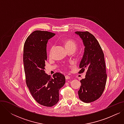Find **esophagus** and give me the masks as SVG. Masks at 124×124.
<instances>
[{
    "label": "esophagus",
    "instance_id": "obj_1",
    "mask_svg": "<svg viewBox=\"0 0 124 124\" xmlns=\"http://www.w3.org/2000/svg\"><path fill=\"white\" fill-rule=\"evenodd\" d=\"M65 78H66V79H69L70 78V76H69L68 75H66L65 76Z\"/></svg>",
    "mask_w": 124,
    "mask_h": 124
}]
</instances>
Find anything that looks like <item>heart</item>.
Returning <instances> with one entry per match:
<instances>
[{"label": "heart", "mask_w": 124, "mask_h": 124, "mask_svg": "<svg viewBox=\"0 0 124 124\" xmlns=\"http://www.w3.org/2000/svg\"><path fill=\"white\" fill-rule=\"evenodd\" d=\"M63 43L67 51H69L70 50H73L74 51L76 50L77 48V44L73 40H71V39H66V40H64L63 41ZM54 48V46L52 45L50 50V55H51L52 53H53Z\"/></svg>", "instance_id": "b5f03b06"}]
</instances>
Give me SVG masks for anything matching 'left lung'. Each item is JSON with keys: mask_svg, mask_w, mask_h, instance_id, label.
<instances>
[{"mask_svg": "<svg viewBox=\"0 0 124 124\" xmlns=\"http://www.w3.org/2000/svg\"><path fill=\"white\" fill-rule=\"evenodd\" d=\"M75 33L80 37L85 47L79 73L86 71L85 78L80 80L78 93L81 101L92 102L100 98L105 88L107 75L104 54L99 42L89 32Z\"/></svg>", "mask_w": 124, "mask_h": 124, "instance_id": "obj_1", "label": "left lung"}]
</instances>
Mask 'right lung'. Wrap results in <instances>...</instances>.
I'll use <instances>...</instances> for the list:
<instances>
[{
    "label": "right lung",
    "instance_id": "right-lung-1",
    "mask_svg": "<svg viewBox=\"0 0 124 124\" xmlns=\"http://www.w3.org/2000/svg\"><path fill=\"white\" fill-rule=\"evenodd\" d=\"M55 34L47 31H35L27 38L24 44L23 61L25 81L34 99L40 105L51 107L59 100V91L65 83L60 73L51 77L45 73L47 61V44Z\"/></svg>",
    "mask_w": 124,
    "mask_h": 124
}]
</instances>
